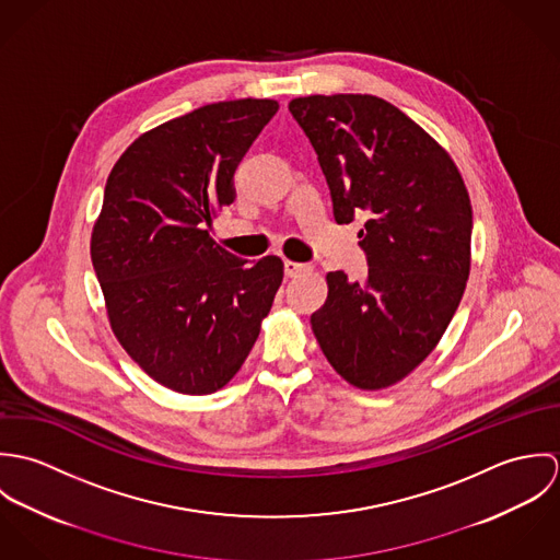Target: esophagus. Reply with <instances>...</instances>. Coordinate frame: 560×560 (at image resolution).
<instances>
[{
  "instance_id": "1",
  "label": "esophagus",
  "mask_w": 560,
  "mask_h": 560,
  "mask_svg": "<svg viewBox=\"0 0 560 560\" xmlns=\"http://www.w3.org/2000/svg\"><path fill=\"white\" fill-rule=\"evenodd\" d=\"M306 271H311L308 265L295 262V260H284V273H287L289 278H298V276H302V273H306Z\"/></svg>"
}]
</instances>
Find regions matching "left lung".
Masks as SVG:
<instances>
[{
  "instance_id": "1",
  "label": "left lung",
  "mask_w": 560,
  "mask_h": 560,
  "mask_svg": "<svg viewBox=\"0 0 560 560\" xmlns=\"http://www.w3.org/2000/svg\"><path fill=\"white\" fill-rule=\"evenodd\" d=\"M329 185L334 218L364 220L369 273H327L311 325L351 386L382 390L440 342L470 276L472 205L451 155L393 103L373 94H313L289 103Z\"/></svg>"
}]
</instances>
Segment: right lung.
<instances>
[{"label": "right lung", "mask_w": 560, "mask_h": 560, "mask_svg": "<svg viewBox=\"0 0 560 560\" xmlns=\"http://www.w3.org/2000/svg\"><path fill=\"white\" fill-rule=\"evenodd\" d=\"M271 98L198 107L142 133L112 167L90 256L122 349L180 395L224 388L254 347L284 265H247L207 229L235 200V170L278 112Z\"/></svg>", "instance_id": "obj_1"}]
</instances>
